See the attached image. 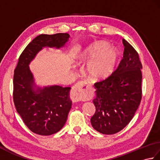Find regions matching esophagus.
<instances>
[{"mask_svg":"<svg viewBox=\"0 0 160 160\" xmlns=\"http://www.w3.org/2000/svg\"><path fill=\"white\" fill-rule=\"evenodd\" d=\"M88 84L85 82H80L75 84L71 91V99L73 102L82 100L86 95Z\"/></svg>","mask_w":160,"mask_h":160,"instance_id":"1","label":"esophagus"}]
</instances>
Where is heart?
<instances>
[{
	"label": "heart",
	"mask_w": 160,
	"mask_h": 160,
	"mask_svg": "<svg viewBox=\"0 0 160 160\" xmlns=\"http://www.w3.org/2000/svg\"><path fill=\"white\" fill-rule=\"evenodd\" d=\"M77 59L81 62L87 61V73L94 79H100L113 69L117 53L114 49L109 47L108 42L98 40L81 49L77 54Z\"/></svg>",
	"instance_id": "obj_1"
}]
</instances>
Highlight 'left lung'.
Wrapping results in <instances>:
<instances>
[{
  "label": "left lung",
  "instance_id": "left-lung-1",
  "mask_svg": "<svg viewBox=\"0 0 160 160\" xmlns=\"http://www.w3.org/2000/svg\"><path fill=\"white\" fill-rule=\"evenodd\" d=\"M123 58L114 72L94 84L96 112L91 118L95 130L112 135L122 130L133 118L142 99V63L138 52L122 39Z\"/></svg>",
  "mask_w": 160,
  "mask_h": 160
}]
</instances>
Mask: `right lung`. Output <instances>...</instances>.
I'll use <instances>...</instances> for the list:
<instances>
[{
  "mask_svg": "<svg viewBox=\"0 0 160 160\" xmlns=\"http://www.w3.org/2000/svg\"><path fill=\"white\" fill-rule=\"evenodd\" d=\"M69 37L67 33L36 37L20 56L14 70L13 102L24 123L34 133L51 135L58 132L65 124L72 102L70 87H36L29 64L44 47L60 49Z\"/></svg>",
  "mask_w": 160,
  "mask_h": 160,
  "instance_id": "add662e5",
  "label": "right lung"
}]
</instances>
